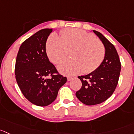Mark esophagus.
<instances>
[{
  "mask_svg": "<svg viewBox=\"0 0 134 134\" xmlns=\"http://www.w3.org/2000/svg\"><path fill=\"white\" fill-rule=\"evenodd\" d=\"M72 78H73L72 76H68V77H67V80H68V81H70Z\"/></svg>",
  "mask_w": 134,
  "mask_h": 134,
  "instance_id": "34e87169",
  "label": "esophagus"
}]
</instances>
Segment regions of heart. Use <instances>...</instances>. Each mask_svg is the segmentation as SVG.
<instances>
[{"label":"heart","mask_w":134,"mask_h":134,"mask_svg":"<svg viewBox=\"0 0 134 134\" xmlns=\"http://www.w3.org/2000/svg\"><path fill=\"white\" fill-rule=\"evenodd\" d=\"M49 60L54 64L65 59L70 51L72 59L58 66L65 75L90 73L100 66L104 59L105 49L103 43L93 34L77 29H65L60 38L56 34L50 35L46 44Z\"/></svg>","instance_id":"heart-1"}]
</instances>
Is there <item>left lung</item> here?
<instances>
[{
	"label": "left lung",
	"mask_w": 134,
	"mask_h": 134,
	"mask_svg": "<svg viewBox=\"0 0 134 134\" xmlns=\"http://www.w3.org/2000/svg\"><path fill=\"white\" fill-rule=\"evenodd\" d=\"M103 43L105 55L100 66L86 76H78L82 83L76 93L77 99L86 105H95L107 100L115 91L119 80L121 63L114 46L100 32L93 30Z\"/></svg>",
	"instance_id": "left-lung-1"
}]
</instances>
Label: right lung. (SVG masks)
Segmentation results:
<instances>
[{
  "label": "right lung",
  "mask_w": 134,
  "mask_h": 134,
  "mask_svg": "<svg viewBox=\"0 0 134 134\" xmlns=\"http://www.w3.org/2000/svg\"><path fill=\"white\" fill-rule=\"evenodd\" d=\"M53 29H43L24 41L16 57L15 75L21 93L37 106L45 107L57 98L67 78L49 61L46 42ZM48 75L52 77L47 79Z\"/></svg>",
  "instance_id": "right-lung-1"
}]
</instances>
